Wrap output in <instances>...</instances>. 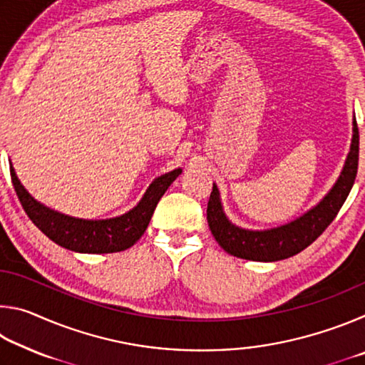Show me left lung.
Instances as JSON below:
<instances>
[{"instance_id": "obj_1", "label": "left lung", "mask_w": 365, "mask_h": 365, "mask_svg": "<svg viewBox=\"0 0 365 365\" xmlns=\"http://www.w3.org/2000/svg\"><path fill=\"white\" fill-rule=\"evenodd\" d=\"M357 163H359V130H357L356 119H353V140H351L349 153L346 156L341 174L329 193L299 217L288 224L267 228V230H250V228L235 225L227 217L219 188L214 183L207 202V224L215 242L228 255L246 259V261L275 262L298 255L312 242H316L336 217L354 185Z\"/></svg>"}]
</instances>
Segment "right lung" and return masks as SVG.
Wrapping results in <instances>:
<instances>
[{"mask_svg": "<svg viewBox=\"0 0 365 365\" xmlns=\"http://www.w3.org/2000/svg\"><path fill=\"white\" fill-rule=\"evenodd\" d=\"M9 169L17 197L30 220L56 245L88 255L119 252L137 243L150 224L159 200L168 191L170 183L182 174V169L178 168L154 178L138 205L119 217L88 220L72 217L41 205L24 188L11 163Z\"/></svg>", "mask_w": 365, "mask_h": 365, "instance_id": "right-lung-1", "label": "right lung"}]
</instances>
